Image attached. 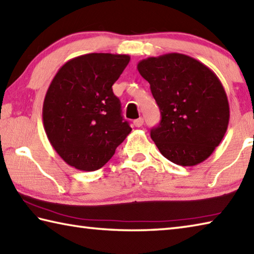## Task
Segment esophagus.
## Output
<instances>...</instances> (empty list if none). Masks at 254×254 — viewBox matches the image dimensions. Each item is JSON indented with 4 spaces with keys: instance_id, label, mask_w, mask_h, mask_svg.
Here are the masks:
<instances>
[{
    "instance_id": "1",
    "label": "esophagus",
    "mask_w": 254,
    "mask_h": 254,
    "mask_svg": "<svg viewBox=\"0 0 254 254\" xmlns=\"http://www.w3.org/2000/svg\"><path fill=\"white\" fill-rule=\"evenodd\" d=\"M143 123H144V120H143V118H139V119H136V120H134V121H133V124H134V127H142Z\"/></svg>"
}]
</instances>
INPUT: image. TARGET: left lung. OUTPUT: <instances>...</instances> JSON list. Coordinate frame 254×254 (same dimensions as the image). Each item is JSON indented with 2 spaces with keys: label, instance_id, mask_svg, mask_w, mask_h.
<instances>
[{
  "label": "left lung",
  "instance_id": "obj_1",
  "mask_svg": "<svg viewBox=\"0 0 254 254\" xmlns=\"http://www.w3.org/2000/svg\"><path fill=\"white\" fill-rule=\"evenodd\" d=\"M159 105L161 122L151 130L164 158L182 167L203 162L227 132L230 108L215 73L186 54L168 53L137 63Z\"/></svg>",
  "mask_w": 254,
  "mask_h": 254
}]
</instances>
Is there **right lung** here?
Listing matches in <instances>:
<instances>
[{
  "label": "right lung",
  "instance_id": "right-lung-1",
  "mask_svg": "<svg viewBox=\"0 0 254 254\" xmlns=\"http://www.w3.org/2000/svg\"><path fill=\"white\" fill-rule=\"evenodd\" d=\"M128 62L126 54L80 55L61 66L51 82L43 103L44 130L71 167L102 168L131 132L112 91Z\"/></svg>",
  "mask_w": 254,
  "mask_h": 254
}]
</instances>
